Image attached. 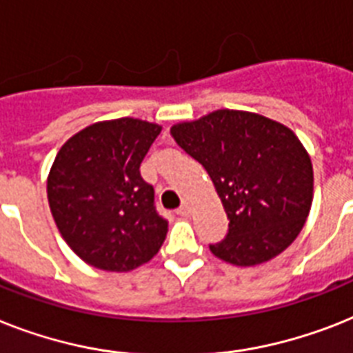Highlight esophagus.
<instances>
[{"label":"esophagus","mask_w":353,"mask_h":353,"mask_svg":"<svg viewBox=\"0 0 353 353\" xmlns=\"http://www.w3.org/2000/svg\"><path fill=\"white\" fill-rule=\"evenodd\" d=\"M176 214H177V216H181V217H188V216H190V205H188V203H183V205L177 208Z\"/></svg>","instance_id":"obj_1"}]
</instances>
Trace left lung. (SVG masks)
<instances>
[{
  "label": "left lung",
  "mask_w": 353,
  "mask_h": 353,
  "mask_svg": "<svg viewBox=\"0 0 353 353\" xmlns=\"http://www.w3.org/2000/svg\"><path fill=\"white\" fill-rule=\"evenodd\" d=\"M170 134L208 172L230 221L225 239L210 245L214 256L254 266L294 243L310 212L314 170L290 128L225 108L174 125Z\"/></svg>",
  "instance_id": "8db88e82"
}]
</instances>
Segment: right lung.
I'll list each match as a JSON object with an SVG mask.
<instances>
[{
    "mask_svg": "<svg viewBox=\"0 0 353 353\" xmlns=\"http://www.w3.org/2000/svg\"><path fill=\"white\" fill-rule=\"evenodd\" d=\"M159 132V125L134 117L94 123L54 159L47 196L57 230L99 270H134L167 237L168 221L157 214L154 188L139 174Z\"/></svg>",
    "mask_w": 353,
    "mask_h": 353,
    "instance_id": "obj_1",
    "label": "right lung"
}]
</instances>
